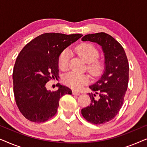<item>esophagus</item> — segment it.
<instances>
[{
    "label": "esophagus",
    "instance_id": "esophagus-1",
    "mask_svg": "<svg viewBox=\"0 0 147 147\" xmlns=\"http://www.w3.org/2000/svg\"><path fill=\"white\" fill-rule=\"evenodd\" d=\"M72 93H73L74 95H76V96H79L80 94L79 92H76V91H73V92H72Z\"/></svg>",
    "mask_w": 147,
    "mask_h": 147
}]
</instances>
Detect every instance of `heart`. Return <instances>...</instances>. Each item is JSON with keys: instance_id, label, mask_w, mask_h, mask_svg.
Returning a JSON list of instances; mask_svg holds the SVG:
<instances>
[{"instance_id": "heart-1", "label": "heart", "mask_w": 147, "mask_h": 147, "mask_svg": "<svg viewBox=\"0 0 147 147\" xmlns=\"http://www.w3.org/2000/svg\"><path fill=\"white\" fill-rule=\"evenodd\" d=\"M76 53L88 63V69L92 75L96 76L101 72L103 65L98 58L99 52L92 45L83 43L75 49ZM70 51L65 49L60 53L58 58V66L61 70L67 69L70 59ZM63 82L66 85L75 90H79L89 82V77L86 74H80L70 71L63 76Z\"/></svg>"}]
</instances>
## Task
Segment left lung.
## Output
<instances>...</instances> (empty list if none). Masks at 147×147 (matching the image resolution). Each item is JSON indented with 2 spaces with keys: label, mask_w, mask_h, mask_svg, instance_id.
Wrapping results in <instances>:
<instances>
[{
  "label": "left lung",
  "mask_w": 147,
  "mask_h": 147,
  "mask_svg": "<svg viewBox=\"0 0 147 147\" xmlns=\"http://www.w3.org/2000/svg\"><path fill=\"white\" fill-rule=\"evenodd\" d=\"M82 40L98 44L104 55V71L100 79L89 86L94 92L88 94L91 104L82 109V114L92 124H104L115 117L123 104L128 83L127 57L122 45L107 33L89 34ZM96 94L98 98H95Z\"/></svg>",
  "instance_id": "left-lung-1"
}]
</instances>
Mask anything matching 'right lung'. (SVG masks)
<instances>
[{
	"mask_svg": "<svg viewBox=\"0 0 147 147\" xmlns=\"http://www.w3.org/2000/svg\"><path fill=\"white\" fill-rule=\"evenodd\" d=\"M82 37L81 34L44 33L20 52L14 66L13 91L16 104L27 119L37 123L47 121L57 112L60 98L72 94L63 85L51 92L46 84L58 76L60 53Z\"/></svg>",
	"mask_w": 147,
	"mask_h": 147,
	"instance_id": "add662e5",
	"label": "right lung"
}]
</instances>
